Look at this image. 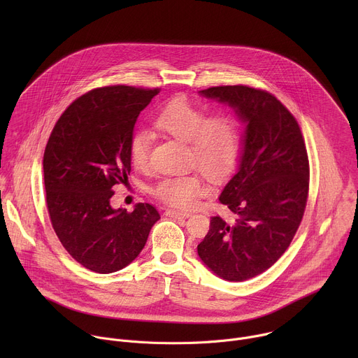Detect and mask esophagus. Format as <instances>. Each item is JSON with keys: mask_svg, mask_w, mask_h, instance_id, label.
Listing matches in <instances>:
<instances>
[{"mask_svg": "<svg viewBox=\"0 0 358 358\" xmlns=\"http://www.w3.org/2000/svg\"><path fill=\"white\" fill-rule=\"evenodd\" d=\"M166 215L170 217V218H174V220H184V218H188L191 214L189 213H185V211H177V210H167L166 211Z\"/></svg>", "mask_w": 358, "mask_h": 358, "instance_id": "34e87169", "label": "esophagus"}]
</instances>
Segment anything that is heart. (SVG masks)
Returning a JSON list of instances; mask_svg holds the SVG:
<instances>
[{
  "mask_svg": "<svg viewBox=\"0 0 358 358\" xmlns=\"http://www.w3.org/2000/svg\"><path fill=\"white\" fill-rule=\"evenodd\" d=\"M155 124L173 137L189 143L192 162L210 178L225 177L235 166L239 155V131L234 119L225 115L207 117L202 109L176 99L167 103L155 117ZM151 134L144 129L133 131L129 141V156L134 167L147 166ZM207 184L196 174L169 177L162 180L152 194L167 206L191 208Z\"/></svg>",
  "mask_w": 358,
  "mask_h": 358,
  "instance_id": "obj_1",
  "label": "heart"
}]
</instances>
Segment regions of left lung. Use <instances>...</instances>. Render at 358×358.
<instances>
[{"label":"left lung","mask_w":358,"mask_h":358,"mask_svg":"<svg viewBox=\"0 0 358 358\" xmlns=\"http://www.w3.org/2000/svg\"><path fill=\"white\" fill-rule=\"evenodd\" d=\"M198 93L228 105L245 126L235 174L218 196L236 220L213 217L198 257L218 278L243 282L268 271L300 225L309 192L308 151L296 119L271 93L242 85Z\"/></svg>","instance_id":"left-lung-1"}]
</instances>
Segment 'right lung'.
<instances>
[{
    "instance_id": "add662e5",
    "label": "right lung",
    "mask_w": 358,
    "mask_h": 358,
    "mask_svg": "<svg viewBox=\"0 0 358 358\" xmlns=\"http://www.w3.org/2000/svg\"><path fill=\"white\" fill-rule=\"evenodd\" d=\"M159 89H94L64 112L48 140L43 182L52 227L71 257L86 269L113 273L130 265L159 220L150 203L133 213L113 208L116 184L131 170L129 141L141 110Z\"/></svg>"
}]
</instances>
